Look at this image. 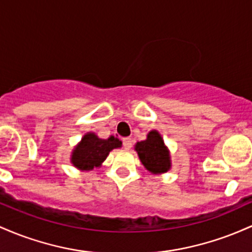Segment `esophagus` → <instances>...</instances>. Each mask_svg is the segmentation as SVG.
Masks as SVG:
<instances>
[{"instance_id":"obj_1","label":"esophagus","mask_w":252,"mask_h":252,"mask_svg":"<svg viewBox=\"0 0 252 252\" xmlns=\"http://www.w3.org/2000/svg\"><path fill=\"white\" fill-rule=\"evenodd\" d=\"M123 145L126 150H129L132 148V139L131 138H124L123 139Z\"/></svg>"}]
</instances>
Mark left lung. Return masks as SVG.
I'll use <instances>...</instances> for the list:
<instances>
[{
  "instance_id": "1",
  "label": "left lung",
  "mask_w": 252,
  "mask_h": 252,
  "mask_svg": "<svg viewBox=\"0 0 252 252\" xmlns=\"http://www.w3.org/2000/svg\"><path fill=\"white\" fill-rule=\"evenodd\" d=\"M134 150L146 170L152 174H163L171 168L169 150L164 144L162 135L156 129L149 132L145 140L138 141Z\"/></svg>"
}]
</instances>
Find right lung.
Returning <instances> with one entry per match:
<instances>
[{"label":"right lung","mask_w":252,"mask_h":252,"mask_svg":"<svg viewBox=\"0 0 252 252\" xmlns=\"http://www.w3.org/2000/svg\"><path fill=\"white\" fill-rule=\"evenodd\" d=\"M121 141L118 138L111 137L101 139L93 132L84 134L80 143L73 149L71 163L80 170H93L100 166L113 149L121 148Z\"/></svg>","instance_id":"right-lung-1"}]
</instances>
